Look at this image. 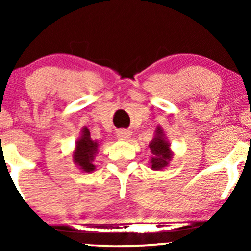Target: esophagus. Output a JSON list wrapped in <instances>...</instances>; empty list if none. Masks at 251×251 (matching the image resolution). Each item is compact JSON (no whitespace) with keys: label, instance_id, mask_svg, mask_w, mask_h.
I'll return each instance as SVG.
<instances>
[{"label":"esophagus","instance_id":"obj_1","mask_svg":"<svg viewBox=\"0 0 251 251\" xmlns=\"http://www.w3.org/2000/svg\"><path fill=\"white\" fill-rule=\"evenodd\" d=\"M116 137H118L119 140L126 141V140H128V138L131 137V132H130V131H127V130H121V131H119L118 133H116Z\"/></svg>","mask_w":251,"mask_h":251}]
</instances>
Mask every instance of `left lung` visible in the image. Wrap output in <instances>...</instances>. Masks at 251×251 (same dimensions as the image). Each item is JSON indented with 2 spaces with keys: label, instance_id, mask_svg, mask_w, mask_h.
I'll use <instances>...</instances> for the list:
<instances>
[{
  "label": "left lung",
  "instance_id": "8db88e82",
  "mask_svg": "<svg viewBox=\"0 0 251 251\" xmlns=\"http://www.w3.org/2000/svg\"><path fill=\"white\" fill-rule=\"evenodd\" d=\"M149 148H151V169L153 170H163L164 168H166L170 163L171 158H173V151H171L170 143L166 141L161 127H156L155 136L149 143Z\"/></svg>",
  "mask_w": 251,
  "mask_h": 251
}]
</instances>
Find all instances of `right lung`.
<instances>
[{"instance_id":"right-lung-1","label":"right lung","mask_w":251,"mask_h":251,"mask_svg":"<svg viewBox=\"0 0 251 251\" xmlns=\"http://www.w3.org/2000/svg\"><path fill=\"white\" fill-rule=\"evenodd\" d=\"M97 149L98 142L91 140L90 131L87 127H83L80 138L76 141V147L73 154L74 163L85 173H91L96 169V166L93 165V160L98 151Z\"/></svg>"}]
</instances>
